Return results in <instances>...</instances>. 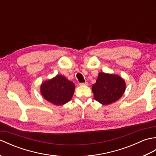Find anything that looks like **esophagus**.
I'll return each instance as SVG.
<instances>
[{
    "label": "esophagus",
    "mask_w": 156,
    "mask_h": 156,
    "mask_svg": "<svg viewBox=\"0 0 156 156\" xmlns=\"http://www.w3.org/2000/svg\"><path fill=\"white\" fill-rule=\"evenodd\" d=\"M88 85V82H84V83H80V86H87Z\"/></svg>",
    "instance_id": "esophagus-1"
}]
</instances>
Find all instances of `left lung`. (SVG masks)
I'll return each mask as SVG.
<instances>
[{
  "mask_svg": "<svg viewBox=\"0 0 156 156\" xmlns=\"http://www.w3.org/2000/svg\"><path fill=\"white\" fill-rule=\"evenodd\" d=\"M125 82L121 76L100 72L92 85L94 98L102 105H108L118 101L125 90Z\"/></svg>",
  "mask_w": 156,
  "mask_h": 156,
  "instance_id": "left-lung-1",
  "label": "left lung"
}]
</instances>
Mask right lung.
<instances>
[{
  "label": "right lung",
  "mask_w": 156,
  "mask_h": 156,
  "mask_svg": "<svg viewBox=\"0 0 156 156\" xmlns=\"http://www.w3.org/2000/svg\"><path fill=\"white\" fill-rule=\"evenodd\" d=\"M74 90V84L61 74L43 82L40 87L44 98L56 106L64 105L70 101Z\"/></svg>",
  "instance_id": "add662e5"
}]
</instances>
